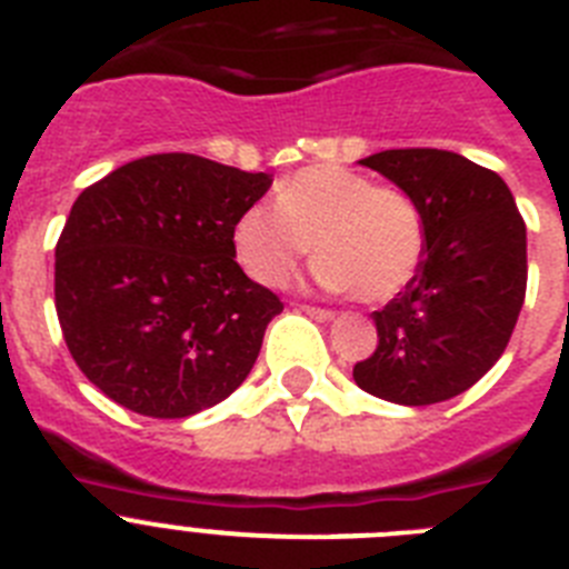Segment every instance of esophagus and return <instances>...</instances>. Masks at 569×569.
Segmentation results:
<instances>
[{
	"label": "esophagus",
	"mask_w": 569,
	"mask_h": 569,
	"mask_svg": "<svg viewBox=\"0 0 569 569\" xmlns=\"http://www.w3.org/2000/svg\"><path fill=\"white\" fill-rule=\"evenodd\" d=\"M301 313H308L310 319L316 321H333V310H325V308H313V305H299Z\"/></svg>",
	"instance_id": "1"
}]
</instances>
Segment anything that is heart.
Segmentation results:
<instances>
[{
    "label": "heart",
    "instance_id": "obj_1",
    "mask_svg": "<svg viewBox=\"0 0 569 569\" xmlns=\"http://www.w3.org/2000/svg\"><path fill=\"white\" fill-rule=\"evenodd\" d=\"M310 250L321 288L387 301L419 273L425 219L405 190L376 188L339 164H310L276 188V204L241 210L233 253L250 279L273 288Z\"/></svg>",
    "mask_w": 569,
    "mask_h": 569
}]
</instances>
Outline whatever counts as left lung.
<instances>
[{
	"instance_id": "1",
	"label": "left lung",
	"mask_w": 569,
	"mask_h": 569,
	"mask_svg": "<svg viewBox=\"0 0 569 569\" xmlns=\"http://www.w3.org/2000/svg\"><path fill=\"white\" fill-rule=\"evenodd\" d=\"M359 164L405 190L425 259L376 310L379 345L353 367L376 399L421 407L465 393L505 353L527 290V228L499 173L450 150H381Z\"/></svg>"
}]
</instances>
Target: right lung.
<instances>
[{"label":"right lung","mask_w":569,"mask_h":569,"mask_svg":"<svg viewBox=\"0 0 569 569\" xmlns=\"http://www.w3.org/2000/svg\"><path fill=\"white\" fill-rule=\"evenodd\" d=\"M270 184L268 173L156 153L79 193L57 241V316L108 399L188 419L248 379L284 305L239 268L233 224Z\"/></svg>","instance_id":"add662e5"}]
</instances>
